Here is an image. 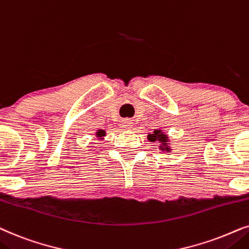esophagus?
I'll use <instances>...</instances> for the list:
<instances>
[{"label": "esophagus", "instance_id": "34e87169", "mask_svg": "<svg viewBox=\"0 0 249 249\" xmlns=\"http://www.w3.org/2000/svg\"><path fill=\"white\" fill-rule=\"evenodd\" d=\"M123 126H124V128H132V126H133V123H132V121H125L123 123Z\"/></svg>", "mask_w": 249, "mask_h": 249}]
</instances>
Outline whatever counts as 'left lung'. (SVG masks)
I'll use <instances>...</instances> for the list:
<instances>
[{
  "instance_id": "obj_1",
  "label": "left lung",
  "mask_w": 249,
  "mask_h": 249,
  "mask_svg": "<svg viewBox=\"0 0 249 249\" xmlns=\"http://www.w3.org/2000/svg\"><path fill=\"white\" fill-rule=\"evenodd\" d=\"M148 140L151 141V142H155V141L161 142L163 145H160V149H163V150H164V149H166V150L168 151L167 147L164 148V145L167 144V137L160 130H156L154 132V134H149L148 135Z\"/></svg>"
}]
</instances>
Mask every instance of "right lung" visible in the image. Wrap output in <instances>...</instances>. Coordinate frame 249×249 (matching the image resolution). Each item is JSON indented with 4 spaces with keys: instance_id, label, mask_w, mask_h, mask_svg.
Segmentation results:
<instances>
[{
    "instance_id": "right-lung-1",
    "label": "right lung",
    "mask_w": 249,
    "mask_h": 249,
    "mask_svg": "<svg viewBox=\"0 0 249 249\" xmlns=\"http://www.w3.org/2000/svg\"><path fill=\"white\" fill-rule=\"evenodd\" d=\"M105 134H106V132H105V131H102V130H99V131L97 132V137H98V138H102V137H105Z\"/></svg>"
}]
</instances>
